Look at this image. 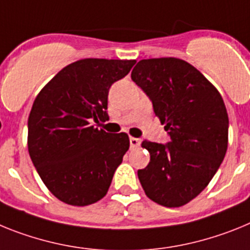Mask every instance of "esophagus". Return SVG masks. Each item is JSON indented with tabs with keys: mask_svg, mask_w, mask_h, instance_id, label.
<instances>
[{
	"mask_svg": "<svg viewBox=\"0 0 250 250\" xmlns=\"http://www.w3.org/2000/svg\"><path fill=\"white\" fill-rule=\"evenodd\" d=\"M129 143H131V148H137V147L141 146V140L140 138H129Z\"/></svg>",
	"mask_w": 250,
	"mask_h": 250,
	"instance_id": "esophagus-1",
	"label": "esophagus"
}]
</instances>
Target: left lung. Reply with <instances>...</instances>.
Listing matches in <instances>:
<instances>
[{
  "instance_id": "obj_1",
  "label": "left lung",
  "mask_w": 250,
  "mask_h": 250,
  "mask_svg": "<svg viewBox=\"0 0 250 250\" xmlns=\"http://www.w3.org/2000/svg\"><path fill=\"white\" fill-rule=\"evenodd\" d=\"M131 78L149 97L171 138L167 145L142 142L151 158L138 170L141 185L158 205H186L209 185L227 153L224 101L200 71L177 58L141 60Z\"/></svg>"
}]
</instances>
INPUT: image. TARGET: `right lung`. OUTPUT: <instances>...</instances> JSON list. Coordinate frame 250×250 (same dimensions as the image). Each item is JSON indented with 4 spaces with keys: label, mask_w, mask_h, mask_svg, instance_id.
Segmentation results:
<instances>
[{
    "label": "right lung",
    "mask_w": 250,
    "mask_h": 250,
    "mask_svg": "<svg viewBox=\"0 0 250 250\" xmlns=\"http://www.w3.org/2000/svg\"><path fill=\"white\" fill-rule=\"evenodd\" d=\"M136 60L88 58L66 65L41 89L29 116L27 147L49 191L73 206L103 199L129 148L128 134L92 125L107 121L108 92Z\"/></svg>",
    "instance_id": "add662e5"
}]
</instances>
